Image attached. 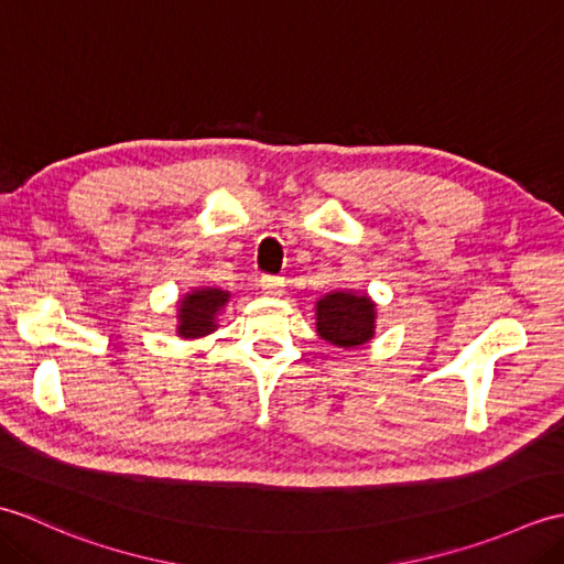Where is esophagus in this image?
<instances>
[{
  "label": "esophagus",
  "mask_w": 564,
  "mask_h": 564,
  "mask_svg": "<svg viewBox=\"0 0 564 564\" xmlns=\"http://www.w3.org/2000/svg\"><path fill=\"white\" fill-rule=\"evenodd\" d=\"M259 285L267 295H283V279H281V275H261Z\"/></svg>",
  "instance_id": "esophagus-1"
}]
</instances>
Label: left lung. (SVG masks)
<instances>
[{"label":"left lung","mask_w":564,"mask_h":564,"mask_svg":"<svg viewBox=\"0 0 564 564\" xmlns=\"http://www.w3.org/2000/svg\"><path fill=\"white\" fill-rule=\"evenodd\" d=\"M373 322L376 305L366 295L332 293L317 303L319 337L341 349H356L373 337Z\"/></svg>","instance_id":"left-lung-1"}]
</instances>
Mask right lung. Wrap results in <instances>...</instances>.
<instances>
[{
	"mask_svg": "<svg viewBox=\"0 0 564 564\" xmlns=\"http://www.w3.org/2000/svg\"><path fill=\"white\" fill-rule=\"evenodd\" d=\"M227 295L220 289H200L186 295L178 310V334L182 337H203L215 329L218 310L227 303Z\"/></svg>",
	"mask_w": 564,
	"mask_h": 564,
	"instance_id": "obj_1",
	"label": "right lung"
}]
</instances>
